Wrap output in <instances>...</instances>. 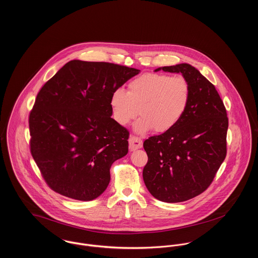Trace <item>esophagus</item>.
<instances>
[{
	"mask_svg": "<svg viewBox=\"0 0 258 258\" xmlns=\"http://www.w3.org/2000/svg\"><path fill=\"white\" fill-rule=\"evenodd\" d=\"M143 146V142L139 137L136 136H131L129 139V150L130 151H135L137 149H140Z\"/></svg>",
	"mask_w": 258,
	"mask_h": 258,
	"instance_id": "34e87169",
	"label": "esophagus"
}]
</instances>
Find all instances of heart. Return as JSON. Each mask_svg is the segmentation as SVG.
<instances>
[{
	"mask_svg": "<svg viewBox=\"0 0 258 258\" xmlns=\"http://www.w3.org/2000/svg\"><path fill=\"white\" fill-rule=\"evenodd\" d=\"M192 89L181 75L149 73L132 80L127 92L113 91L110 97L112 116L121 126L128 125L140 114L135 131L146 133L154 129L164 133L173 129L187 112Z\"/></svg>",
	"mask_w": 258,
	"mask_h": 258,
	"instance_id": "heart-1",
	"label": "heart"
}]
</instances>
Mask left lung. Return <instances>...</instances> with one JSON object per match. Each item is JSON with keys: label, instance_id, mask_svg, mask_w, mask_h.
Here are the masks:
<instances>
[{"label": "left lung", "instance_id": "left-lung-1", "mask_svg": "<svg viewBox=\"0 0 258 258\" xmlns=\"http://www.w3.org/2000/svg\"><path fill=\"white\" fill-rule=\"evenodd\" d=\"M187 78L192 96L186 114L170 131L144 141L143 178L160 201H186L204 192L227 156L229 119L214 85L189 64L159 68Z\"/></svg>", "mask_w": 258, "mask_h": 258}]
</instances>
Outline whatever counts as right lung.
Masks as SVG:
<instances>
[{"mask_svg":"<svg viewBox=\"0 0 258 258\" xmlns=\"http://www.w3.org/2000/svg\"><path fill=\"white\" fill-rule=\"evenodd\" d=\"M140 70L73 60L43 85L28 116L30 153L47 185L81 201L98 197L128 153L129 131L111 118L113 91Z\"/></svg>","mask_w":258,"mask_h":258,"instance_id":"right-lung-1","label":"right lung"}]
</instances>
